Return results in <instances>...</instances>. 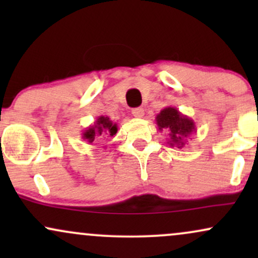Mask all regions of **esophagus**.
I'll list each match as a JSON object with an SVG mask.
<instances>
[{"instance_id":"34e87169","label":"esophagus","mask_w":258,"mask_h":258,"mask_svg":"<svg viewBox=\"0 0 258 258\" xmlns=\"http://www.w3.org/2000/svg\"><path fill=\"white\" fill-rule=\"evenodd\" d=\"M132 115L135 117H139V119H141V117H143L144 116L143 108H135V109H132Z\"/></svg>"}]
</instances>
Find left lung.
Instances as JSON below:
<instances>
[{"label": "left lung", "instance_id": "1", "mask_svg": "<svg viewBox=\"0 0 258 258\" xmlns=\"http://www.w3.org/2000/svg\"><path fill=\"white\" fill-rule=\"evenodd\" d=\"M155 121L160 131L166 130L168 132L167 144H170V147H177L180 149L185 146L186 139L197 132L194 121L173 106L162 109L156 115Z\"/></svg>", "mask_w": 258, "mask_h": 258}]
</instances>
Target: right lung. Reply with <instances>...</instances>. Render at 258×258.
I'll list each match as a JSON object with an SVG mask.
<instances>
[{
    "label": "right lung",
    "mask_w": 258,
    "mask_h": 258,
    "mask_svg": "<svg viewBox=\"0 0 258 258\" xmlns=\"http://www.w3.org/2000/svg\"><path fill=\"white\" fill-rule=\"evenodd\" d=\"M117 125L114 123L108 116H98L92 125H90L85 131H82L81 136L84 141L87 143H93L106 137H112L116 135ZM108 139V138H106Z\"/></svg>",
    "instance_id": "1"
}]
</instances>
